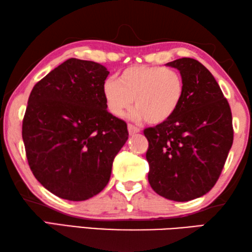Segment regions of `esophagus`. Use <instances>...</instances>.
<instances>
[{
  "label": "esophagus",
  "mask_w": 252,
  "mask_h": 252,
  "mask_svg": "<svg viewBox=\"0 0 252 252\" xmlns=\"http://www.w3.org/2000/svg\"><path fill=\"white\" fill-rule=\"evenodd\" d=\"M127 130H129L130 134H134V133H138V132H140V127L135 126L133 125H129L127 126Z\"/></svg>",
  "instance_id": "34e87169"
}]
</instances>
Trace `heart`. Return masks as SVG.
<instances>
[{
  "label": "heart",
  "mask_w": 252,
  "mask_h": 252,
  "mask_svg": "<svg viewBox=\"0 0 252 252\" xmlns=\"http://www.w3.org/2000/svg\"><path fill=\"white\" fill-rule=\"evenodd\" d=\"M185 83L182 75L171 67L139 65L123 70L117 81L102 85L105 106L114 117H122L132 104L130 118L158 125L169 120L180 105Z\"/></svg>",
  "instance_id": "obj_1"
}]
</instances>
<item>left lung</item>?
Segmentation results:
<instances>
[{
    "label": "left lung",
    "instance_id": "left-lung-1",
    "mask_svg": "<svg viewBox=\"0 0 252 252\" xmlns=\"http://www.w3.org/2000/svg\"><path fill=\"white\" fill-rule=\"evenodd\" d=\"M165 65L180 71L185 92L169 120L143 131L149 141V183L173 201L202 197L218 181L233 142L232 116L206 66L182 58Z\"/></svg>",
    "mask_w": 252,
    "mask_h": 252
}]
</instances>
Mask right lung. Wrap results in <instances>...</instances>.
<instances>
[{
  "label": "right lung",
  "mask_w": 252,
  "mask_h": 252,
  "mask_svg": "<svg viewBox=\"0 0 252 252\" xmlns=\"http://www.w3.org/2000/svg\"><path fill=\"white\" fill-rule=\"evenodd\" d=\"M110 72L69 59L32 89L22 138L30 168L59 198L83 201L108 185L114 157L126 142V123L108 112L102 85Z\"/></svg>",
  "instance_id": "add662e5"
}]
</instances>
